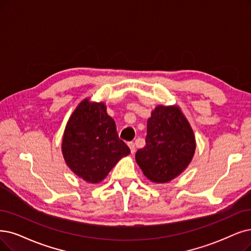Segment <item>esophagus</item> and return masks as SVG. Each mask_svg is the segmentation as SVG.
I'll return each mask as SVG.
<instances>
[{"label": "esophagus", "mask_w": 251, "mask_h": 251, "mask_svg": "<svg viewBox=\"0 0 251 251\" xmlns=\"http://www.w3.org/2000/svg\"><path fill=\"white\" fill-rule=\"evenodd\" d=\"M127 145H128L129 149H131V152H132V153H135V151H136V146H135V143H134V142H128V143H127Z\"/></svg>", "instance_id": "esophagus-1"}]
</instances>
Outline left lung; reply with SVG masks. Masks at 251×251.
<instances>
[{"mask_svg":"<svg viewBox=\"0 0 251 251\" xmlns=\"http://www.w3.org/2000/svg\"><path fill=\"white\" fill-rule=\"evenodd\" d=\"M146 145L136 152L143 174L155 183H166L181 174L195 154L192 126L177 106H156L147 120Z\"/></svg>","mask_w":251,"mask_h":251,"instance_id":"1","label":"left lung"}]
</instances>
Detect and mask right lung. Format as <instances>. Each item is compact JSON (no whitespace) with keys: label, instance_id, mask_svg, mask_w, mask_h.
Wrapping results in <instances>:
<instances>
[{"label":"right lung","instance_id":"obj_1","mask_svg":"<svg viewBox=\"0 0 251 251\" xmlns=\"http://www.w3.org/2000/svg\"><path fill=\"white\" fill-rule=\"evenodd\" d=\"M62 151L72 171L89 183H99L131 150L118 138L104 103H80L66 126Z\"/></svg>","mask_w":251,"mask_h":251}]
</instances>
